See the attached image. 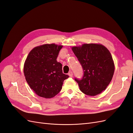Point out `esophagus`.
Returning a JSON list of instances; mask_svg holds the SVG:
<instances>
[{"label":"esophagus","mask_w":133,"mask_h":133,"mask_svg":"<svg viewBox=\"0 0 133 133\" xmlns=\"http://www.w3.org/2000/svg\"><path fill=\"white\" fill-rule=\"evenodd\" d=\"M68 75H69V76H70V77H72V76H73V72H72V71H70L69 73H68Z\"/></svg>","instance_id":"1"}]
</instances>
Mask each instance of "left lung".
<instances>
[{
  "mask_svg": "<svg viewBox=\"0 0 133 133\" xmlns=\"http://www.w3.org/2000/svg\"><path fill=\"white\" fill-rule=\"evenodd\" d=\"M83 70L81 79L75 78L80 90L88 95H96L105 90L114 72V64L107 48L96 44H84L72 48Z\"/></svg>",
  "mask_w": 133,
  "mask_h": 133,
  "instance_id": "obj_1",
  "label": "left lung"
}]
</instances>
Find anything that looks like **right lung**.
<instances>
[{"instance_id":"obj_1","label":"right lung","mask_w":133,"mask_h":133,"mask_svg":"<svg viewBox=\"0 0 133 133\" xmlns=\"http://www.w3.org/2000/svg\"><path fill=\"white\" fill-rule=\"evenodd\" d=\"M63 46L44 44L32 49L24 66L25 79L38 95L53 98L61 91L64 80L69 75L63 74L62 64L57 61Z\"/></svg>"}]
</instances>
